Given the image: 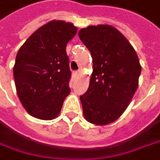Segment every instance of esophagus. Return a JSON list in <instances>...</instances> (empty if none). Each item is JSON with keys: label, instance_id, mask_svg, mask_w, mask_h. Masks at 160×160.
Returning a JSON list of instances; mask_svg holds the SVG:
<instances>
[{"label": "esophagus", "instance_id": "1", "mask_svg": "<svg viewBox=\"0 0 160 160\" xmlns=\"http://www.w3.org/2000/svg\"><path fill=\"white\" fill-rule=\"evenodd\" d=\"M78 74H79V72H78V71H74V72H72V77H76Z\"/></svg>", "mask_w": 160, "mask_h": 160}]
</instances>
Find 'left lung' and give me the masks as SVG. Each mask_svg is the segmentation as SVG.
<instances>
[{"label":"left lung","instance_id":"1","mask_svg":"<svg viewBox=\"0 0 160 160\" xmlns=\"http://www.w3.org/2000/svg\"><path fill=\"white\" fill-rule=\"evenodd\" d=\"M78 36L91 53L93 72L88 90L80 96L86 120L106 125L128 107L142 72L129 41L110 25L88 26Z\"/></svg>","mask_w":160,"mask_h":160}]
</instances>
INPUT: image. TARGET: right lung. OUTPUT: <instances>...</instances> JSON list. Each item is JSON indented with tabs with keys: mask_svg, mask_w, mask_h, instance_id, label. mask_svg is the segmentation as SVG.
<instances>
[{
	"mask_svg": "<svg viewBox=\"0 0 160 160\" xmlns=\"http://www.w3.org/2000/svg\"><path fill=\"white\" fill-rule=\"evenodd\" d=\"M76 32L72 23L52 21L31 35L17 53L13 69L17 93L35 118L54 119L71 92L66 46Z\"/></svg>",
	"mask_w": 160,
	"mask_h": 160,
	"instance_id": "1",
	"label": "right lung"
}]
</instances>
